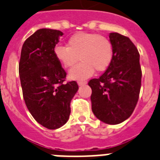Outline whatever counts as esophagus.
I'll use <instances>...</instances> for the list:
<instances>
[{
    "label": "esophagus",
    "instance_id": "esophagus-1",
    "mask_svg": "<svg viewBox=\"0 0 160 160\" xmlns=\"http://www.w3.org/2000/svg\"><path fill=\"white\" fill-rule=\"evenodd\" d=\"M87 82L86 81H78V86H82V85H85V84H87Z\"/></svg>",
    "mask_w": 160,
    "mask_h": 160
}]
</instances>
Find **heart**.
<instances>
[{
  "mask_svg": "<svg viewBox=\"0 0 160 160\" xmlns=\"http://www.w3.org/2000/svg\"><path fill=\"white\" fill-rule=\"evenodd\" d=\"M56 58L66 69L72 68L79 60L81 63L69 72V78L82 80L96 72L108 68L112 60L113 48L111 41L103 35L79 32L67 40L66 47L57 46Z\"/></svg>",
  "mask_w": 160,
  "mask_h": 160,
  "instance_id": "heart-1",
  "label": "heart"
}]
</instances>
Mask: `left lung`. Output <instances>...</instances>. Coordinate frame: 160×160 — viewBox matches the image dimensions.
Here are the masks:
<instances>
[{
  "label": "left lung",
  "mask_w": 160,
  "mask_h": 160,
  "mask_svg": "<svg viewBox=\"0 0 160 160\" xmlns=\"http://www.w3.org/2000/svg\"><path fill=\"white\" fill-rule=\"evenodd\" d=\"M113 57L99 78L90 80L91 108L95 117L108 125H117L132 115L141 89L140 55L129 38L110 33Z\"/></svg>",
  "instance_id": "obj_1"
}]
</instances>
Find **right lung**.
Returning <instances> with one entry per match:
<instances>
[{
	"label": "right lung",
	"instance_id": "1",
	"mask_svg": "<svg viewBox=\"0 0 160 160\" xmlns=\"http://www.w3.org/2000/svg\"><path fill=\"white\" fill-rule=\"evenodd\" d=\"M63 33L43 28L27 38L22 48L19 74L23 99L39 124L49 129L63 126L70 102L78 90L75 81L65 82L66 73L54 54Z\"/></svg>",
	"mask_w": 160,
	"mask_h": 160
}]
</instances>
